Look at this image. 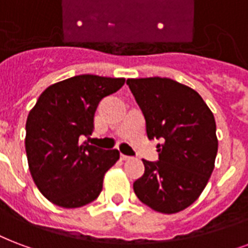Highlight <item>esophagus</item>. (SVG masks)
I'll return each instance as SVG.
<instances>
[{"label":"esophagus","instance_id":"esophagus-1","mask_svg":"<svg viewBox=\"0 0 248 248\" xmlns=\"http://www.w3.org/2000/svg\"><path fill=\"white\" fill-rule=\"evenodd\" d=\"M120 158H122L123 161H128V159H131V157H129V155H125V154H122Z\"/></svg>","mask_w":248,"mask_h":248}]
</instances>
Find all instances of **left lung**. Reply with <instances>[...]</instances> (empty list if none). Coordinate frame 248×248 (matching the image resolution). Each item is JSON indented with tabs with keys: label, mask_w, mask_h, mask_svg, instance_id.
<instances>
[{
	"label": "left lung",
	"mask_w": 248,
	"mask_h": 248,
	"mask_svg": "<svg viewBox=\"0 0 248 248\" xmlns=\"http://www.w3.org/2000/svg\"><path fill=\"white\" fill-rule=\"evenodd\" d=\"M126 85L144 113L158 161L142 159L136 196L152 209L172 215L196 202L215 169L218 141L213 113L191 87L170 78H129Z\"/></svg>",
	"instance_id": "left-lung-1"
}]
</instances>
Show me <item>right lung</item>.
<instances>
[{
    "label": "right lung",
    "instance_id": "obj_1",
    "mask_svg": "<svg viewBox=\"0 0 248 248\" xmlns=\"http://www.w3.org/2000/svg\"><path fill=\"white\" fill-rule=\"evenodd\" d=\"M124 78L81 74L43 91L26 122V153L39 191L62 208L94 202L104 174L120 157L81 142L94 129V115L104 96L116 93Z\"/></svg>",
    "mask_w": 248,
    "mask_h": 248
}]
</instances>
